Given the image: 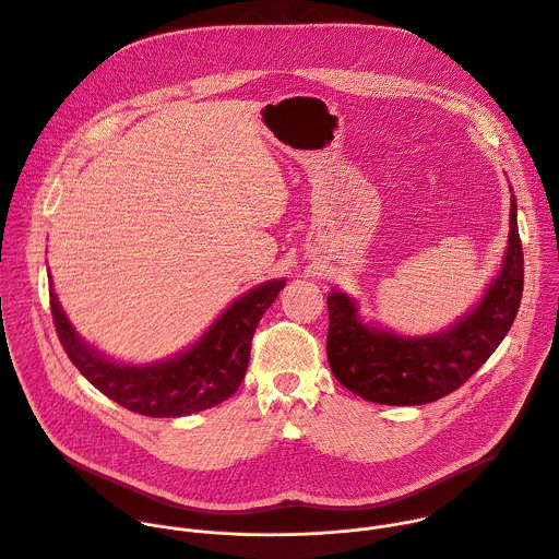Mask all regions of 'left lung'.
I'll list each match as a JSON object with an SVG mask.
<instances>
[{"label": "left lung", "mask_w": 559, "mask_h": 559, "mask_svg": "<svg viewBox=\"0 0 559 559\" xmlns=\"http://www.w3.org/2000/svg\"><path fill=\"white\" fill-rule=\"evenodd\" d=\"M509 227L496 281L480 302L438 334L401 336L369 325L358 316V302L334 289L328 296V358L336 380L369 403L395 407L436 403L462 386L498 349L520 309L524 254L513 194Z\"/></svg>", "instance_id": "left-lung-1"}]
</instances>
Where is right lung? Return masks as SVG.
<instances>
[{
  "instance_id": "obj_1",
  "label": "right lung",
  "mask_w": 559,
  "mask_h": 559,
  "mask_svg": "<svg viewBox=\"0 0 559 559\" xmlns=\"http://www.w3.org/2000/svg\"><path fill=\"white\" fill-rule=\"evenodd\" d=\"M283 287L281 278L250 289L190 349L152 365H123L95 352L74 332L52 289L50 311L68 358L93 386L134 414L181 418L234 395L248 371L257 325Z\"/></svg>"
}]
</instances>
